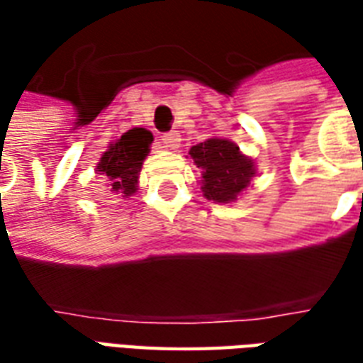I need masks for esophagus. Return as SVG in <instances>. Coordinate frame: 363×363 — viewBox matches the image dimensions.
<instances>
[{"label":"esophagus","instance_id":"esophagus-1","mask_svg":"<svg viewBox=\"0 0 363 363\" xmlns=\"http://www.w3.org/2000/svg\"><path fill=\"white\" fill-rule=\"evenodd\" d=\"M161 143H163V147H167V150H177L181 145V135H179V132H174V130L165 132V134L161 135Z\"/></svg>","mask_w":363,"mask_h":363}]
</instances>
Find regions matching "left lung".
<instances>
[{"instance_id":"1","label":"left lung","mask_w":363,"mask_h":363,"mask_svg":"<svg viewBox=\"0 0 363 363\" xmlns=\"http://www.w3.org/2000/svg\"><path fill=\"white\" fill-rule=\"evenodd\" d=\"M190 155L202 169V192L208 200L229 204L255 177V165L235 143L210 138L190 147Z\"/></svg>"}]
</instances>
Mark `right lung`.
Returning a JSON list of instances; mask_svg holds the SVG:
<instances>
[{
    "label": "right lung",
    "instance_id": "obj_1",
    "mask_svg": "<svg viewBox=\"0 0 363 363\" xmlns=\"http://www.w3.org/2000/svg\"><path fill=\"white\" fill-rule=\"evenodd\" d=\"M151 142L153 135L145 128H132L104 151L96 169L106 179L112 194L128 198L138 190V177Z\"/></svg>",
    "mask_w": 363,
    "mask_h": 363
}]
</instances>
